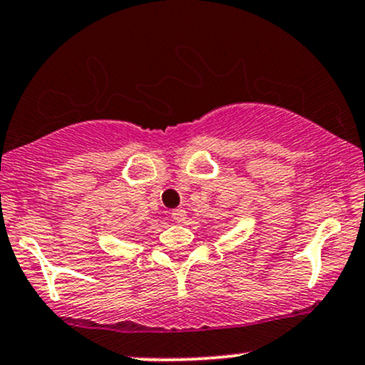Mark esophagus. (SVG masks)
Returning <instances> with one entry per match:
<instances>
[{"label": "esophagus", "instance_id": "obj_1", "mask_svg": "<svg viewBox=\"0 0 365 365\" xmlns=\"http://www.w3.org/2000/svg\"><path fill=\"white\" fill-rule=\"evenodd\" d=\"M172 219L178 224L184 222V220H186V210H184V208H175V210H172Z\"/></svg>", "mask_w": 365, "mask_h": 365}]
</instances>
